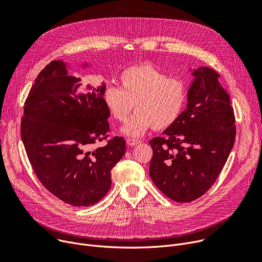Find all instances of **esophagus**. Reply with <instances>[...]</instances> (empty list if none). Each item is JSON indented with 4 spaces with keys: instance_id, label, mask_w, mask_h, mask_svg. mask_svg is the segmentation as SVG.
Returning <instances> with one entry per match:
<instances>
[{
    "instance_id": "34e87169",
    "label": "esophagus",
    "mask_w": 262,
    "mask_h": 262,
    "mask_svg": "<svg viewBox=\"0 0 262 262\" xmlns=\"http://www.w3.org/2000/svg\"><path fill=\"white\" fill-rule=\"evenodd\" d=\"M126 143H127V145H129V146H135V145H137V144L140 143V141L135 140V139H130V138H128L127 140H126Z\"/></svg>"
}]
</instances>
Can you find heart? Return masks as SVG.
<instances>
[{
	"label": "heart",
	"instance_id": "b5f03b06",
	"mask_svg": "<svg viewBox=\"0 0 262 262\" xmlns=\"http://www.w3.org/2000/svg\"><path fill=\"white\" fill-rule=\"evenodd\" d=\"M121 87L107 86L103 101L112 117L124 122L133 111L122 133L140 137L149 128L162 130L171 126L181 116L186 104V86L151 64L126 68L120 75Z\"/></svg>",
	"mask_w": 262,
	"mask_h": 262
}]
</instances>
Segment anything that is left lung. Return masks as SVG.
<instances>
[{
    "instance_id": "left-lung-1",
    "label": "left lung",
    "mask_w": 262,
    "mask_h": 262,
    "mask_svg": "<svg viewBox=\"0 0 262 262\" xmlns=\"http://www.w3.org/2000/svg\"><path fill=\"white\" fill-rule=\"evenodd\" d=\"M194 80L186 108L164 137L149 141V176L162 193L177 202L198 199L216 181L233 148L236 126L229 94L210 67L190 69Z\"/></svg>"
}]
</instances>
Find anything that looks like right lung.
<instances>
[{
	"instance_id": "add662e5",
	"label": "right lung",
	"mask_w": 262,
	"mask_h": 262,
	"mask_svg": "<svg viewBox=\"0 0 262 262\" xmlns=\"http://www.w3.org/2000/svg\"><path fill=\"white\" fill-rule=\"evenodd\" d=\"M81 86V79L69 75L66 63L50 62L25 101L21 137L45 188L65 203L90 206L107 194L111 170L126 148L122 137L94 148L110 132L111 114L103 101L106 85Z\"/></svg>"
}]
</instances>
